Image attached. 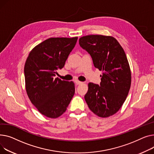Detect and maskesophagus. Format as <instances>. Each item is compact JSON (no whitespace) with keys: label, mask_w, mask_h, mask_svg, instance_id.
Listing matches in <instances>:
<instances>
[{"label":"esophagus","mask_w":154,"mask_h":154,"mask_svg":"<svg viewBox=\"0 0 154 154\" xmlns=\"http://www.w3.org/2000/svg\"><path fill=\"white\" fill-rule=\"evenodd\" d=\"M75 83H76L77 85H80V84L83 83L81 82V81H75Z\"/></svg>","instance_id":"obj_1"}]
</instances>
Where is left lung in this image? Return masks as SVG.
<instances>
[{
  "label": "left lung",
  "mask_w": 154,
  "mask_h": 154,
  "mask_svg": "<svg viewBox=\"0 0 154 154\" xmlns=\"http://www.w3.org/2000/svg\"><path fill=\"white\" fill-rule=\"evenodd\" d=\"M79 44L91 57L94 67L103 71L100 85L88 84L85 101L97 116H112L121 107L131 87V73L125 53L117 40L109 36H85Z\"/></svg>",
  "instance_id": "left-lung-1"
}]
</instances>
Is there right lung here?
I'll list each match as a JSON object with an SVG mask.
<instances>
[{
  "mask_svg": "<svg viewBox=\"0 0 154 154\" xmlns=\"http://www.w3.org/2000/svg\"><path fill=\"white\" fill-rule=\"evenodd\" d=\"M78 37L50 38L36 46L27 58L24 75L26 93L43 115L57 118L64 113L75 88L73 81L55 78L65 62Z\"/></svg>",
  "mask_w": 154,
  "mask_h": 154,
  "instance_id": "1",
  "label": "right lung"
}]
</instances>
